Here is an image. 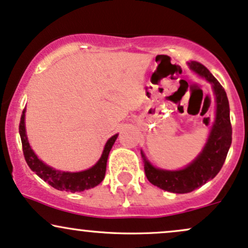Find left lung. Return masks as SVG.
I'll return each instance as SVG.
<instances>
[{
	"instance_id": "8db88e82",
	"label": "left lung",
	"mask_w": 248,
	"mask_h": 248,
	"mask_svg": "<svg viewBox=\"0 0 248 248\" xmlns=\"http://www.w3.org/2000/svg\"><path fill=\"white\" fill-rule=\"evenodd\" d=\"M188 64L192 70L196 71L202 77H205L212 84L214 96H216V121L213 123L206 145L193 163L179 171H165V170L155 169L147 161L143 152H140L147 180L161 190L173 192V193H188L206 184L208 180L213 179L224 165L232 143V125H231L230 104L226 91L216 77L208 71L206 66L196 61H192Z\"/></svg>"
}]
</instances>
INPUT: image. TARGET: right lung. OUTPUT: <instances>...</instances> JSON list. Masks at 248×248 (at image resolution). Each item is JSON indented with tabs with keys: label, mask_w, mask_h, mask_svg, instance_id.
<instances>
[{
	"label": "right lung",
	"mask_w": 248,
	"mask_h": 248,
	"mask_svg": "<svg viewBox=\"0 0 248 248\" xmlns=\"http://www.w3.org/2000/svg\"><path fill=\"white\" fill-rule=\"evenodd\" d=\"M24 112H26V109L22 112L21 121H19V136H21L24 159H26L28 166L41 179H43L44 182L48 183L50 186L55 187L56 190L70 192H82L84 190H89V188L94 187L99 183H102V180L105 177V171H107L108 155H109L111 147L116 141L118 135L112 136L107 141L102 157L97 161L96 165H93L91 169L82 172H72V173L71 172L56 171V170L51 169L50 166L42 163L37 158V155L34 154L31 147H30L26 135V127H24Z\"/></svg>",
	"instance_id": "add662e5"
}]
</instances>
